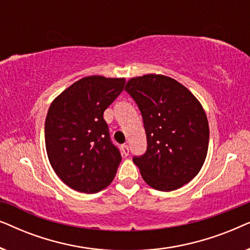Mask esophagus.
I'll use <instances>...</instances> for the list:
<instances>
[{
    "label": "esophagus",
    "instance_id": "34e87169",
    "mask_svg": "<svg viewBox=\"0 0 250 250\" xmlns=\"http://www.w3.org/2000/svg\"><path fill=\"white\" fill-rule=\"evenodd\" d=\"M128 152H129V149H128V146L127 145H123L122 146V153L124 156H128Z\"/></svg>",
    "mask_w": 250,
    "mask_h": 250
}]
</instances>
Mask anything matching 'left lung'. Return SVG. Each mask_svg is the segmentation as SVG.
<instances>
[{"instance_id": "left-lung-1", "label": "left lung", "mask_w": 250, "mask_h": 250, "mask_svg": "<svg viewBox=\"0 0 250 250\" xmlns=\"http://www.w3.org/2000/svg\"><path fill=\"white\" fill-rule=\"evenodd\" d=\"M125 90L138 104L145 124L148 148L133 158L142 179L159 191L180 189L200 172L207 156L209 126L203 105L165 75L132 77Z\"/></svg>"}]
</instances>
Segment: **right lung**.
I'll return each mask as SVG.
<instances>
[{"label":"right lung","instance_id":"right-lung-1","mask_svg":"<svg viewBox=\"0 0 250 250\" xmlns=\"http://www.w3.org/2000/svg\"><path fill=\"white\" fill-rule=\"evenodd\" d=\"M125 78H81L58 95L45 119V148L59 179L71 189L97 193L112 182L122 156L109 138L104 112Z\"/></svg>","mask_w":250,"mask_h":250}]
</instances>
